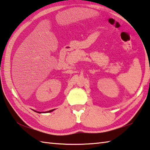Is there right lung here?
Instances as JSON below:
<instances>
[{"label":"right lung","mask_w":150,"mask_h":150,"mask_svg":"<svg viewBox=\"0 0 150 150\" xmlns=\"http://www.w3.org/2000/svg\"><path fill=\"white\" fill-rule=\"evenodd\" d=\"M53 110H54V109H53V110H49V111H47V112H52ZM35 112H36L35 110H34ZM38 112V113H42V112Z\"/></svg>","instance_id":"add662e5"}]
</instances>
